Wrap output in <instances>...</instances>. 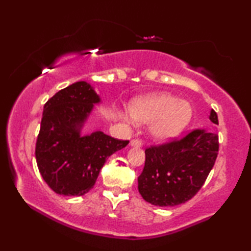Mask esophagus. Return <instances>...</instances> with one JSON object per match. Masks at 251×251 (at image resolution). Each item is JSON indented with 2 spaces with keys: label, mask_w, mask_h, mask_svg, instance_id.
Segmentation results:
<instances>
[{
  "label": "esophagus",
  "mask_w": 251,
  "mask_h": 251,
  "mask_svg": "<svg viewBox=\"0 0 251 251\" xmlns=\"http://www.w3.org/2000/svg\"><path fill=\"white\" fill-rule=\"evenodd\" d=\"M130 145L135 147H141L142 146V141L140 138H134V140L130 141Z\"/></svg>",
  "instance_id": "esophagus-1"
}]
</instances>
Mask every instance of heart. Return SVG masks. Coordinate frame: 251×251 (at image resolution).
I'll return each instance as SVG.
<instances>
[{"instance_id": "1", "label": "heart", "mask_w": 251, "mask_h": 251, "mask_svg": "<svg viewBox=\"0 0 251 251\" xmlns=\"http://www.w3.org/2000/svg\"><path fill=\"white\" fill-rule=\"evenodd\" d=\"M129 113L137 123H151V133L157 140L176 137L189 125L192 107L185 100L170 94H154L132 102Z\"/></svg>"}]
</instances>
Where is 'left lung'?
I'll list each match as a JSON object with an SVG mask.
<instances>
[{
  "label": "left lung",
  "instance_id": "1",
  "mask_svg": "<svg viewBox=\"0 0 251 251\" xmlns=\"http://www.w3.org/2000/svg\"><path fill=\"white\" fill-rule=\"evenodd\" d=\"M210 121L219 124L213 109ZM219 152L218 134L193 129L182 138L145 150V165L138 176V191L157 206L185 203L202 188Z\"/></svg>",
  "mask_w": 251,
  "mask_h": 251
}]
</instances>
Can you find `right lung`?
I'll return each mask as SVG.
<instances>
[{"label": "right lung", "instance_id": "add662e5", "mask_svg": "<svg viewBox=\"0 0 251 251\" xmlns=\"http://www.w3.org/2000/svg\"><path fill=\"white\" fill-rule=\"evenodd\" d=\"M100 101L86 81L59 90L43 107L35 158L43 180L60 196H83L94 188L107 157L124 149L102 132L81 136L83 123Z\"/></svg>", "mask_w": 251, "mask_h": 251}]
</instances>
